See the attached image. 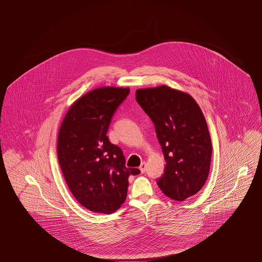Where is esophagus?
Listing matches in <instances>:
<instances>
[{
  "mask_svg": "<svg viewBox=\"0 0 262 262\" xmlns=\"http://www.w3.org/2000/svg\"><path fill=\"white\" fill-rule=\"evenodd\" d=\"M139 170H140V172H141L142 174L145 173V170H146V163H141V165H140V167H139Z\"/></svg>",
  "mask_w": 262,
  "mask_h": 262,
  "instance_id": "esophagus-1",
  "label": "esophagus"
}]
</instances>
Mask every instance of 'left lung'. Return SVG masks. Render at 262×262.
<instances>
[{"mask_svg": "<svg viewBox=\"0 0 262 262\" xmlns=\"http://www.w3.org/2000/svg\"><path fill=\"white\" fill-rule=\"evenodd\" d=\"M136 99L149 116L166 161L157 185L178 201L204 186L211 162V138L200 106L190 95L166 85L138 89Z\"/></svg>", "mask_w": 262, "mask_h": 262, "instance_id": "8db88e82", "label": "left lung"}]
</instances>
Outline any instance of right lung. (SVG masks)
<instances>
[{"label":"right lung","instance_id":"1","mask_svg":"<svg viewBox=\"0 0 262 262\" xmlns=\"http://www.w3.org/2000/svg\"><path fill=\"white\" fill-rule=\"evenodd\" d=\"M129 88H100L76 100L58 136V159L68 187L88 210L111 214L124 203L128 177L123 151L106 136L117 108Z\"/></svg>","mask_w":262,"mask_h":262}]
</instances>
